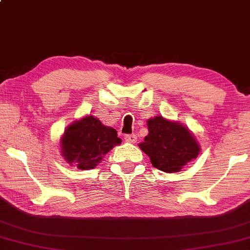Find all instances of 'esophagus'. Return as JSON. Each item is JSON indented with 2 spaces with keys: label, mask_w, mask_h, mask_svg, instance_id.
<instances>
[{
  "label": "esophagus",
  "mask_w": 250,
  "mask_h": 250,
  "mask_svg": "<svg viewBox=\"0 0 250 250\" xmlns=\"http://www.w3.org/2000/svg\"><path fill=\"white\" fill-rule=\"evenodd\" d=\"M124 139L126 142H128V143H135L137 141V137L135 134H127V135L124 136Z\"/></svg>",
  "instance_id": "1"
}]
</instances>
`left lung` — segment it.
I'll return each instance as SVG.
<instances>
[{
	"mask_svg": "<svg viewBox=\"0 0 250 250\" xmlns=\"http://www.w3.org/2000/svg\"><path fill=\"white\" fill-rule=\"evenodd\" d=\"M149 134L139 146L149 155L151 164L165 172H178L188 162L197 158L200 146L186 126L162 116L147 121Z\"/></svg>",
	"mask_w": 250,
	"mask_h": 250,
	"instance_id": "8db88e82",
	"label": "left lung"
}]
</instances>
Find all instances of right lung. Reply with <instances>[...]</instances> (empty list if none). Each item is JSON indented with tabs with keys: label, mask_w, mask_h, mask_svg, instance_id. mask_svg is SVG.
Instances as JSON below:
<instances>
[{
	"label": "right lung",
	"mask_w": 250,
	"mask_h": 250,
	"mask_svg": "<svg viewBox=\"0 0 250 250\" xmlns=\"http://www.w3.org/2000/svg\"><path fill=\"white\" fill-rule=\"evenodd\" d=\"M121 143L116 129L104 126L98 118L90 115L67 126L61 139V152L67 164L89 170Z\"/></svg>",
	"instance_id": "right-lung-1"
}]
</instances>
